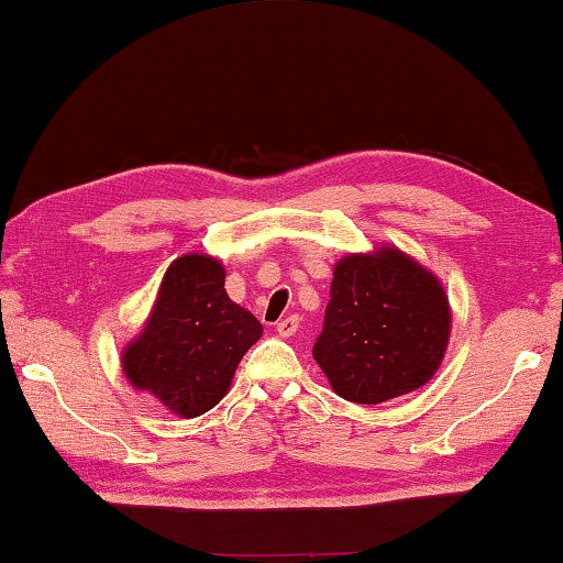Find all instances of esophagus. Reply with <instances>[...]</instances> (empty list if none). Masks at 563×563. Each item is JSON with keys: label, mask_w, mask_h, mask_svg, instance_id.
<instances>
[{"label": "esophagus", "mask_w": 563, "mask_h": 563, "mask_svg": "<svg viewBox=\"0 0 563 563\" xmlns=\"http://www.w3.org/2000/svg\"><path fill=\"white\" fill-rule=\"evenodd\" d=\"M297 327H300V317H297V314L285 317L278 322V334L280 336H292L297 332Z\"/></svg>", "instance_id": "34e87169"}]
</instances>
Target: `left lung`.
Segmentation results:
<instances>
[{
    "label": "left lung",
    "mask_w": 563,
    "mask_h": 563,
    "mask_svg": "<svg viewBox=\"0 0 563 563\" xmlns=\"http://www.w3.org/2000/svg\"><path fill=\"white\" fill-rule=\"evenodd\" d=\"M449 336L442 280L398 246L383 244L339 258L312 356L339 398L378 405L432 380Z\"/></svg>",
    "instance_id": "obj_1"
}]
</instances>
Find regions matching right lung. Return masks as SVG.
I'll use <instances>...</instances> for the list:
<instances>
[{
    "instance_id": "1",
    "label": "right lung",
    "mask_w": 563,
    "mask_h": 563,
    "mask_svg": "<svg viewBox=\"0 0 563 563\" xmlns=\"http://www.w3.org/2000/svg\"><path fill=\"white\" fill-rule=\"evenodd\" d=\"M222 261L185 253L165 271L141 332L121 351V371L173 415L200 417L224 398L263 327L229 300Z\"/></svg>"
}]
</instances>
